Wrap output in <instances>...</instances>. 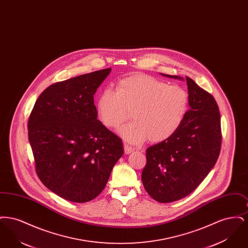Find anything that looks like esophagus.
<instances>
[{"mask_svg":"<svg viewBox=\"0 0 248 248\" xmlns=\"http://www.w3.org/2000/svg\"><path fill=\"white\" fill-rule=\"evenodd\" d=\"M124 154H129L135 151V149L133 147H131L128 144H124Z\"/></svg>","mask_w":248,"mask_h":248,"instance_id":"esophagus-1","label":"esophagus"}]
</instances>
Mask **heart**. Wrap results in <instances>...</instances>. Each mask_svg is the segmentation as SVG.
<instances>
[{
  "mask_svg": "<svg viewBox=\"0 0 248 248\" xmlns=\"http://www.w3.org/2000/svg\"><path fill=\"white\" fill-rule=\"evenodd\" d=\"M188 108L189 94L184 88L143 74L119 81L115 91L103 90L96 102L97 117L108 128H118L130 110L133 121L118 132L130 143L168 140L182 124Z\"/></svg>",
  "mask_w": 248,
  "mask_h": 248,
  "instance_id": "b5f03b06",
  "label": "heart"
}]
</instances>
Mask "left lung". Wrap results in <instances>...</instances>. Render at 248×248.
<instances>
[{
	"mask_svg": "<svg viewBox=\"0 0 248 248\" xmlns=\"http://www.w3.org/2000/svg\"><path fill=\"white\" fill-rule=\"evenodd\" d=\"M163 76L184 81L180 76ZM189 109L177 132L146 151L142 183L154 200L171 202L191 193L216 165L221 148L220 113L211 94L186 77Z\"/></svg>",
	"mask_w": 248,
	"mask_h": 248,
	"instance_id": "8db88e82",
	"label": "left lung"
}]
</instances>
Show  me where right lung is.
<instances>
[{"label": "right lung", "instance_id": "right-lung-1", "mask_svg": "<svg viewBox=\"0 0 248 248\" xmlns=\"http://www.w3.org/2000/svg\"><path fill=\"white\" fill-rule=\"evenodd\" d=\"M111 69L86 73L47 87L28 123L36 173L65 200L85 202L106 186L124 154L121 139L97 119L94 94Z\"/></svg>", "mask_w": 248, "mask_h": 248}]
</instances>
